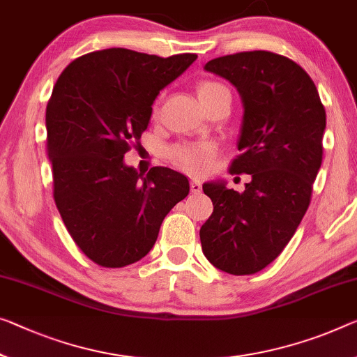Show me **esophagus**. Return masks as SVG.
<instances>
[{
    "label": "esophagus",
    "mask_w": 357,
    "mask_h": 357,
    "mask_svg": "<svg viewBox=\"0 0 357 357\" xmlns=\"http://www.w3.org/2000/svg\"><path fill=\"white\" fill-rule=\"evenodd\" d=\"M190 188H191V193L199 195L201 191H202V183H201L199 180H197V178H191V182H190Z\"/></svg>",
    "instance_id": "obj_1"
}]
</instances>
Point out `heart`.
Here are the masks:
<instances>
[{
  "label": "heart",
  "mask_w": 357,
  "mask_h": 357,
  "mask_svg": "<svg viewBox=\"0 0 357 357\" xmlns=\"http://www.w3.org/2000/svg\"><path fill=\"white\" fill-rule=\"evenodd\" d=\"M197 97L204 98L217 94V92L227 91V87L215 81H204L196 87ZM217 155V146L212 142H199V144H185L174 148L172 156L185 171L199 174L207 171L211 162Z\"/></svg>",
  "instance_id": "obj_1"
}]
</instances>
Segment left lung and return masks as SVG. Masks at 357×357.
<instances>
[{"instance_id":"left-lung-1","label":"left lung","mask_w":357,"mask_h":357,"mask_svg":"<svg viewBox=\"0 0 357 357\" xmlns=\"http://www.w3.org/2000/svg\"><path fill=\"white\" fill-rule=\"evenodd\" d=\"M206 71L228 79L241 96L243 123L233 174H249L244 191L207 182L212 215L199 229L202 252L213 266L243 276L276 259L310 206L322 162L326 109L310 75L268 51L213 59Z\"/></svg>"}]
</instances>
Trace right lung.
<instances>
[{"label": "right lung", "instance_id": "right-lung-1", "mask_svg": "<svg viewBox=\"0 0 357 357\" xmlns=\"http://www.w3.org/2000/svg\"><path fill=\"white\" fill-rule=\"evenodd\" d=\"M196 59L103 49L73 60L54 86L46 108L54 201L76 245L97 265L144 259L164 217L190 193L183 174L153 167L145 175L126 166L124 155L150 124L160 91Z\"/></svg>", "mask_w": 357, "mask_h": 357}]
</instances>
